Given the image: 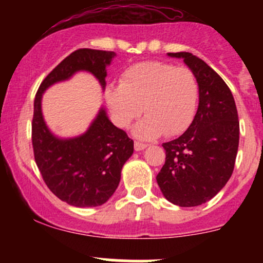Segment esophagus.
I'll return each instance as SVG.
<instances>
[{
  "label": "esophagus",
  "instance_id": "1",
  "mask_svg": "<svg viewBox=\"0 0 263 263\" xmlns=\"http://www.w3.org/2000/svg\"><path fill=\"white\" fill-rule=\"evenodd\" d=\"M147 147L146 143H142V142H135V149L136 151H143Z\"/></svg>",
  "mask_w": 263,
  "mask_h": 263
}]
</instances>
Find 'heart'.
I'll return each instance as SVG.
<instances>
[{"instance_id": "b5f03b06", "label": "heart", "mask_w": 263, "mask_h": 263, "mask_svg": "<svg viewBox=\"0 0 263 263\" xmlns=\"http://www.w3.org/2000/svg\"><path fill=\"white\" fill-rule=\"evenodd\" d=\"M105 99L120 127H128L143 110L147 116L135 126L134 134L152 140L163 132L176 136L189 127L197 112L199 85L186 66L143 62L128 66L120 85L107 87Z\"/></svg>"}]
</instances>
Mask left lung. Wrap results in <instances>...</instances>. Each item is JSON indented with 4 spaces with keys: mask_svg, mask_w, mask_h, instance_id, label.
<instances>
[{
    "mask_svg": "<svg viewBox=\"0 0 263 263\" xmlns=\"http://www.w3.org/2000/svg\"><path fill=\"white\" fill-rule=\"evenodd\" d=\"M180 58L197 78L199 106L182 136L163 143L165 163L157 174L161 192L178 206L206 203L225 186L235 167L240 125L234 96L221 77L188 52Z\"/></svg>",
    "mask_w": 263,
    "mask_h": 263,
    "instance_id": "obj_1",
    "label": "left lung"
}]
</instances>
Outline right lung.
I'll use <instances>...</instances> for the list:
<instances>
[{
  "label": "right lung",
  "mask_w": 263,
  "mask_h": 263,
  "mask_svg": "<svg viewBox=\"0 0 263 263\" xmlns=\"http://www.w3.org/2000/svg\"><path fill=\"white\" fill-rule=\"evenodd\" d=\"M115 57L116 53L106 50H75L47 75L34 99L32 144L35 163L50 192L73 206L106 203L119 186L123 164L134 153V141L108 120L104 107L85 134L57 137L43 119L42 96L53 84L70 79L78 71L91 73L105 89L106 66Z\"/></svg>",
  "instance_id": "right-lung-1"
}]
</instances>
